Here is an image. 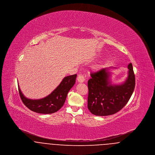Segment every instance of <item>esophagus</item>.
<instances>
[{
	"label": "esophagus",
	"instance_id": "1",
	"mask_svg": "<svg viewBox=\"0 0 155 155\" xmlns=\"http://www.w3.org/2000/svg\"><path fill=\"white\" fill-rule=\"evenodd\" d=\"M77 81L79 82H84V81H85V78L84 76L82 74H79L77 77Z\"/></svg>",
	"mask_w": 155,
	"mask_h": 155
}]
</instances>
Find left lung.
Wrapping results in <instances>:
<instances>
[{"label":"left lung","instance_id":"obj_1","mask_svg":"<svg viewBox=\"0 0 155 155\" xmlns=\"http://www.w3.org/2000/svg\"><path fill=\"white\" fill-rule=\"evenodd\" d=\"M103 68L91 74L88 81V108L94 115L109 116L123 109L130 100L135 85L132 63L128 65V77L121 84H112L111 69Z\"/></svg>","mask_w":155,"mask_h":155}]
</instances>
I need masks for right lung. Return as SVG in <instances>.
Masks as SVG:
<instances>
[{
  "label": "right lung",
  "instance_id": "add662e5",
  "mask_svg": "<svg viewBox=\"0 0 155 155\" xmlns=\"http://www.w3.org/2000/svg\"><path fill=\"white\" fill-rule=\"evenodd\" d=\"M77 74L64 77L60 84L47 96L39 99H31L24 95L18 87V91L23 103L31 110L41 114H52L63 106L67 95L75 83Z\"/></svg>",
  "mask_w": 155,
  "mask_h": 155
}]
</instances>
